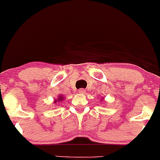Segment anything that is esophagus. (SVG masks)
I'll list each match as a JSON object with an SVG mask.
<instances>
[{"instance_id":"esophagus-1","label":"esophagus","mask_w":160,"mask_h":160,"mask_svg":"<svg viewBox=\"0 0 160 160\" xmlns=\"http://www.w3.org/2000/svg\"><path fill=\"white\" fill-rule=\"evenodd\" d=\"M78 92H79L80 94H84L85 92V89H84V88H81V89L78 90Z\"/></svg>"}]
</instances>
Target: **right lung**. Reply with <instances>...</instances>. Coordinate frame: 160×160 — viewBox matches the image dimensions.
Returning <instances> with one entry per match:
<instances>
[{"label":"right lung","instance_id":"add662e5","mask_svg":"<svg viewBox=\"0 0 160 160\" xmlns=\"http://www.w3.org/2000/svg\"><path fill=\"white\" fill-rule=\"evenodd\" d=\"M63 99H64V97L62 96V95H59L58 98L57 100H55V103L57 102H59V101H62V100H63Z\"/></svg>","mask_w":160,"mask_h":160}]
</instances>
